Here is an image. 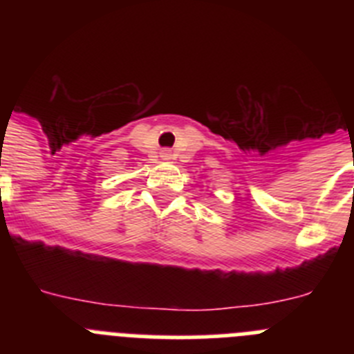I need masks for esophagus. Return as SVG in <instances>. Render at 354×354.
Returning <instances> with one entry per match:
<instances>
[{
  "instance_id": "1",
  "label": "esophagus",
  "mask_w": 354,
  "mask_h": 354,
  "mask_svg": "<svg viewBox=\"0 0 354 354\" xmlns=\"http://www.w3.org/2000/svg\"><path fill=\"white\" fill-rule=\"evenodd\" d=\"M161 158H162V159H170V158H171L170 150H162V152H161Z\"/></svg>"
}]
</instances>
